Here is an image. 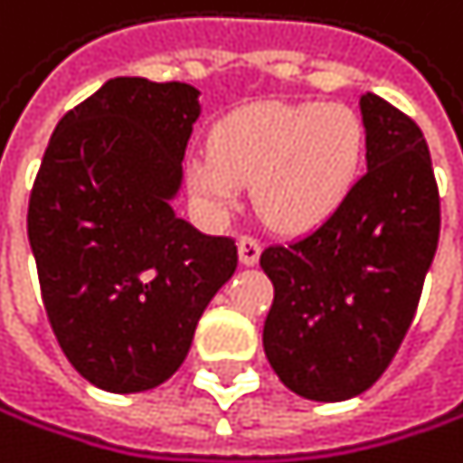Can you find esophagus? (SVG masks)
Here are the masks:
<instances>
[{
    "instance_id": "1",
    "label": "esophagus",
    "mask_w": 463,
    "mask_h": 463,
    "mask_svg": "<svg viewBox=\"0 0 463 463\" xmlns=\"http://www.w3.org/2000/svg\"><path fill=\"white\" fill-rule=\"evenodd\" d=\"M239 258H241L244 266L258 263V258H260V241L252 239V236H241L239 239Z\"/></svg>"
}]
</instances>
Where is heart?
Segmentation results:
<instances>
[{"label":"heart","instance_id":"1","mask_svg":"<svg viewBox=\"0 0 463 463\" xmlns=\"http://www.w3.org/2000/svg\"><path fill=\"white\" fill-rule=\"evenodd\" d=\"M364 124L345 105H260L230 116L211 149L194 155L188 183L213 216L227 213L252 183L258 213L283 230H308L339 208L355 185Z\"/></svg>","mask_w":463,"mask_h":463}]
</instances>
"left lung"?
<instances>
[{"label": "left lung", "instance_id": "1", "mask_svg": "<svg viewBox=\"0 0 463 463\" xmlns=\"http://www.w3.org/2000/svg\"><path fill=\"white\" fill-rule=\"evenodd\" d=\"M366 172L319 227L260 252L275 286L263 350L299 397L366 392L397 355L439 244V185L414 118L361 97Z\"/></svg>", "mask_w": 463, "mask_h": 463}]
</instances>
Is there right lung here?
I'll return each instance as SVG.
<instances>
[{
    "instance_id": "obj_1",
    "label": "right lung",
    "mask_w": 463,
    "mask_h": 463,
    "mask_svg": "<svg viewBox=\"0 0 463 463\" xmlns=\"http://www.w3.org/2000/svg\"><path fill=\"white\" fill-rule=\"evenodd\" d=\"M197 97L188 82L108 80L58 121L33 183L27 236L52 333L105 392L169 381L239 266L233 239L200 233L169 205Z\"/></svg>"
}]
</instances>
